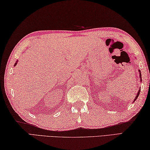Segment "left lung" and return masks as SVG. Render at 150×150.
<instances>
[{"instance_id":"1","label":"left lung","mask_w":150,"mask_h":150,"mask_svg":"<svg viewBox=\"0 0 150 150\" xmlns=\"http://www.w3.org/2000/svg\"><path fill=\"white\" fill-rule=\"evenodd\" d=\"M138 72H139V78H140V82L142 81V75H141V72H140V70H138ZM140 87H139V90H138V92H137V94H136V98H135V99H134V102H134L135 101H136V100H137V97H138V96H139V92H140Z\"/></svg>"}]
</instances>
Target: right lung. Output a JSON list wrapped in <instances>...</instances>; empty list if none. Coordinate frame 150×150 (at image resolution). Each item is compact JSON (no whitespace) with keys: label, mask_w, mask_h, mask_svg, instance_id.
<instances>
[{"label":"right lung","mask_w":150,"mask_h":150,"mask_svg":"<svg viewBox=\"0 0 150 150\" xmlns=\"http://www.w3.org/2000/svg\"><path fill=\"white\" fill-rule=\"evenodd\" d=\"M17 63H18V60L16 61V63H15V64H14V66H15L17 64Z\"/></svg>","instance_id":"obj_1"}]
</instances>
